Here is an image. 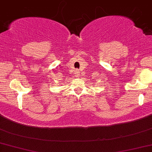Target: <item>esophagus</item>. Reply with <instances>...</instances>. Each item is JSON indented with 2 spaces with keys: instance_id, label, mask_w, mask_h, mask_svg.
I'll list each match as a JSON object with an SVG mask.
<instances>
[{
  "instance_id": "34e87169",
  "label": "esophagus",
  "mask_w": 152,
  "mask_h": 152,
  "mask_svg": "<svg viewBox=\"0 0 152 152\" xmlns=\"http://www.w3.org/2000/svg\"><path fill=\"white\" fill-rule=\"evenodd\" d=\"M77 73H78V71H76V74H77ZM77 76H78V74H77Z\"/></svg>"
}]
</instances>
